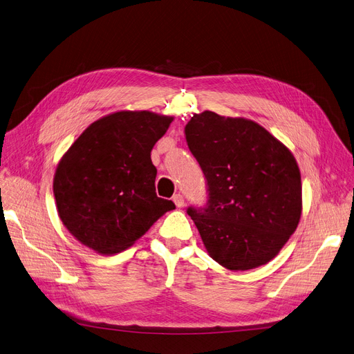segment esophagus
Wrapping results in <instances>:
<instances>
[{
	"label": "esophagus",
	"instance_id": "1",
	"mask_svg": "<svg viewBox=\"0 0 354 354\" xmlns=\"http://www.w3.org/2000/svg\"><path fill=\"white\" fill-rule=\"evenodd\" d=\"M173 201H174L177 207H183V206H184V197H183V194H180V193H177V194L173 196Z\"/></svg>",
	"mask_w": 354,
	"mask_h": 354
}]
</instances>
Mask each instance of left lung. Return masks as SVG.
Listing matches in <instances>:
<instances>
[{
  "label": "left lung",
  "instance_id": "obj_1",
  "mask_svg": "<svg viewBox=\"0 0 354 354\" xmlns=\"http://www.w3.org/2000/svg\"><path fill=\"white\" fill-rule=\"evenodd\" d=\"M205 174L207 201L187 214L209 255L230 271L265 265L301 217V174L290 149L261 125L210 111L184 128Z\"/></svg>",
  "mask_w": 354,
  "mask_h": 354
}]
</instances>
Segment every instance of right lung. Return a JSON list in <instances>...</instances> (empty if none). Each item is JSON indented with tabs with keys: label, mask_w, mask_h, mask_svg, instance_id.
I'll return each mask as SVG.
<instances>
[{
	"label": "right lung",
	"mask_w": 354,
	"mask_h": 354,
	"mask_svg": "<svg viewBox=\"0 0 354 354\" xmlns=\"http://www.w3.org/2000/svg\"><path fill=\"white\" fill-rule=\"evenodd\" d=\"M173 118L122 111L100 118L73 142L57 165L56 206L73 236L99 254L129 248L168 210L156 193L151 149Z\"/></svg>",
	"instance_id": "1"
}]
</instances>
